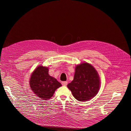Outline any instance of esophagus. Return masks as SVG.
Masks as SVG:
<instances>
[{
  "mask_svg": "<svg viewBox=\"0 0 131 131\" xmlns=\"http://www.w3.org/2000/svg\"><path fill=\"white\" fill-rule=\"evenodd\" d=\"M62 85L63 86H66L68 85V81H63L62 82Z\"/></svg>",
  "mask_w": 131,
  "mask_h": 131,
  "instance_id": "1",
  "label": "esophagus"
}]
</instances>
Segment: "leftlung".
<instances>
[{"label": "left lung", "mask_w": 131, "mask_h": 131, "mask_svg": "<svg viewBox=\"0 0 131 131\" xmlns=\"http://www.w3.org/2000/svg\"><path fill=\"white\" fill-rule=\"evenodd\" d=\"M75 69L74 80L68 85V88L79 101L92 99L100 89V79L98 71L88 62L80 63Z\"/></svg>", "instance_id": "left-lung-1"}]
</instances>
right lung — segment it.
Instances as JSON below:
<instances>
[{
    "instance_id": "1",
    "label": "right lung",
    "mask_w": 131,
    "mask_h": 131,
    "mask_svg": "<svg viewBox=\"0 0 131 131\" xmlns=\"http://www.w3.org/2000/svg\"><path fill=\"white\" fill-rule=\"evenodd\" d=\"M29 85L33 93L39 99L48 100L62 85L56 79L48 74V67L39 65L32 73Z\"/></svg>"
}]
</instances>
